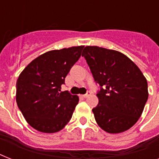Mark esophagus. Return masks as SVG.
<instances>
[{
  "label": "esophagus",
  "mask_w": 159,
  "mask_h": 159,
  "mask_svg": "<svg viewBox=\"0 0 159 159\" xmlns=\"http://www.w3.org/2000/svg\"><path fill=\"white\" fill-rule=\"evenodd\" d=\"M91 94H92V92H90V91H88V92H87V93H86V94L82 95V97H84V98H87V97H89V96H91Z\"/></svg>",
  "instance_id": "obj_1"
}]
</instances>
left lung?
Here are the masks:
<instances>
[{
  "label": "left lung",
  "instance_id": "obj_1",
  "mask_svg": "<svg viewBox=\"0 0 159 159\" xmlns=\"http://www.w3.org/2000/svg\"><path fill=\"white\" fill-rule=\"evenodd\" d=\"M82 57L99 86V102L92 109L98 125L111 134L131 128L142 115L148 97V82L142 72L118 51L87 46Z\"/></svg>",
  "mask_w": 159,
  "mask_h": 159
}]
</instances>
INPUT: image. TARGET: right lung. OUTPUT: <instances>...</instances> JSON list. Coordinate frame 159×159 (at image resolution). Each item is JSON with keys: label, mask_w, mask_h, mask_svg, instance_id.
<instances>
[{"label": "right lung", "mask_w": 159, "mask_h": 159, "mask_svg": "<svg viewBox=\"0 0 159 159\" xmlns=\"http://www.w3.org/2000/svg\"><path fill=\"white\" fill-rule=\"evenodd\" d=\"M84 46L48 51L34 59L16 82V102L29 125L43 133L64 128L79 102L68 91L61 92Z\"/></svg>", "instance_id": "add662e5"}]
</instances>
